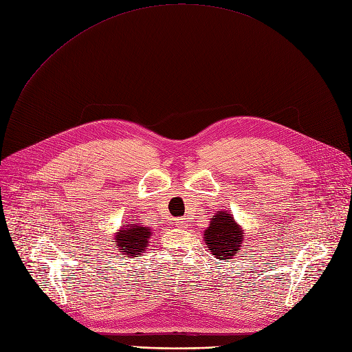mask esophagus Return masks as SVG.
I'll return each mask as SVG.
<instances>
[{
	"mask_svg": "<svg viewBox=\"0 0 352 352\" xmlns=\"http://www.w3.org/2000/svg\"><path fill=\"white\" fill-rule=\"evenodd\" d=\"M187 224H188V221H187L186 219H182V217H178V219H175V226H177V227L184 228V227H187Z\"/></svg>",
	"mask_w": 352,
	"mask_h": 352,
	"instance_id": "1",
	"label": "esophagus"
}]
</instances>
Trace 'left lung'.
I'll list each match as a JSON object with an SVG mask.
<instances>
[{"label":"left lung","mask_w":352,"mask_h":352,"mask_svg":"<svg viewBox=\"0 0 352 352\" xmlns=\"http://www.w3.org/2000/svg\"><path fill=\"white\" fill-rule=\"evenodd\" d=\"M243 234L244 232L230 212L219 211L214 214V219L204 230V243L214 257L226 261L234 257L243 249Z\"/></svg>","instance_id":"8db88e82"}]
</instances>
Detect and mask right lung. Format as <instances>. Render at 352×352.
<instances>
[{
    "label": "right lung",
    "mask_w": 352,
    "mask_h": 352,
    "mask_svg": "<svg viewBox=\"0 0 352 352\" xmlns=\"http://www.w3.org/2000/svg\"><path fill=\"white\" fill-rule=\"evenodd\" d=\"M152 230L140 223L122 224L119 230L115 233L113 246L116 250L125 257H136L138 254L145 253V249L149 246V239Z\"/></svg>",
    "instance_id": "1"
}]
</instances>
